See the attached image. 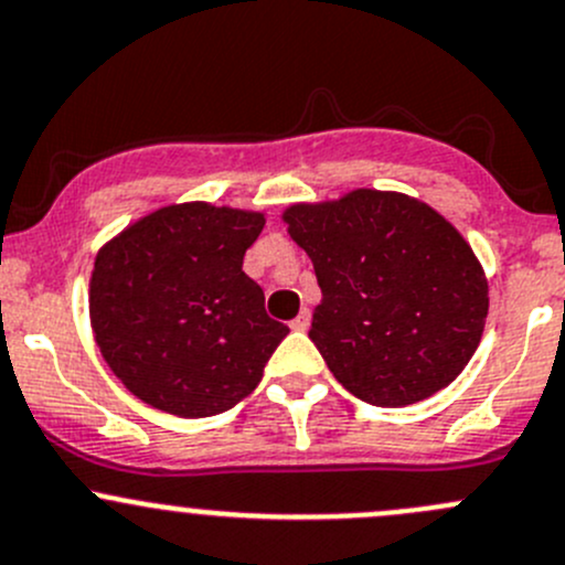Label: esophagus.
<instances>
[{
    "label": "esophagus",
    "instance_id": "34e87169",
    "mask_svg": "<svg viewBox=\"0 0 565 565\" xmlns=\"http://www.w3.org/2000/svg\"><path fill=\"white\" fill-rule=\"evenodd\" d=\"M310 310H301L299 316L294 318V321H290V329H296V331H305V329H310Z\"/></svg>",
    "mask_w": 565,
    "mask_h": 565
}]
</instances>
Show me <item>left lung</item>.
Wrapping results in <instances>:
<instances>
[{
  "label": "left lung",
  "mask_w": 565,
  "mask_h": 565,
  "mask_svg": "<svg viewBox=\"0 0 565 565\" xmlns=\"http://www.w3.org/2000/svg\"><path fill=\"white\" fill-rule=\"evenodd\" d=\"M282 223L323 294L310 340L348 392L405 408L465 370L484 334L490 285L444 214L405 193L359 188L290 203Z\"/></svg>",
  "instance_id": "1"
}]
</instances>
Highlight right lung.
<instances>
[{"instance_id":"add662e5","label":"right lung","mask_w":565,"mask_h":565,"mask_svg":"<svg viewBox=\"0 0 565 565\" xmlns=\"http://www.w3.org/2000/svg\"><path fill=\"white\" fill-rule=\"evenodd\" d=\"M264 212L171 203L108 239L89 277L103 359L147 405L179 418L234 408L288 334L242 271Z\"/></svg>"}]
</instances>
